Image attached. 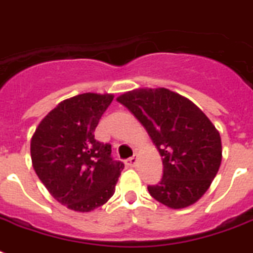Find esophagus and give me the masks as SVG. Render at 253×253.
<instances>
[{
  "instance_id": "esophagus-1",
  "label": "esophagus",
  "mask_w": 253,
  "mask_h": 253,
  "mask_svg": "<svg viewBox=\"0 0 253 253\" xmlns=\"http://www.w3.org/2000/svg\"><path fill=\"white\" fill-rule=\"evenodd\" d=\"M136 164H137V156L136 155H133L132 157H130V159H128L126 161V165L130 166V168H133V166H136Z\"/></svg>"
}]
</instances>
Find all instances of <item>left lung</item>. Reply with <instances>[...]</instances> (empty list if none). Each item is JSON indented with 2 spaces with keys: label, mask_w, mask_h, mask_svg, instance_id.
I'll list each match as a JSON object with an SVG mask.
<instances>
[{
  "label": "left lung",
  "mask_w": 253,
  "mask_h": 253,
  "mask_svg": "<svg viewBox=\"0 0 253 253\" xmlns=\"http://www.w3.org/2000/svg\"><path fill=\"white\" fill-rule=\"evenodd\" d=\"M144 126L162 157L164 174L148 186L152 198L173 209L207 192L222 160L221 136L194 102L166 88H139L117 98Z\"/></svg>",
  "instance_id": "1"
}]
</instances>
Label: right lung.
Returning a JSON list of instances; mask_svg holds the SVG:
<instances>
[{"label":"right lung","mask_w":253,"mask_h":253,"mask_svg":"<svg viewBox=\"0 0 253 253\" xmlns=\"http://www.w3.org/2000/svg\"><path fill=\"white\" fill-rule=\"evenodd\" d=\"M113 94L83 93L63 100L31 139L35 171L55 200L75 212H91L112 198L125 165L94 130Z\"/></svg>","instance_id":"add662e5"}]
</instances>
